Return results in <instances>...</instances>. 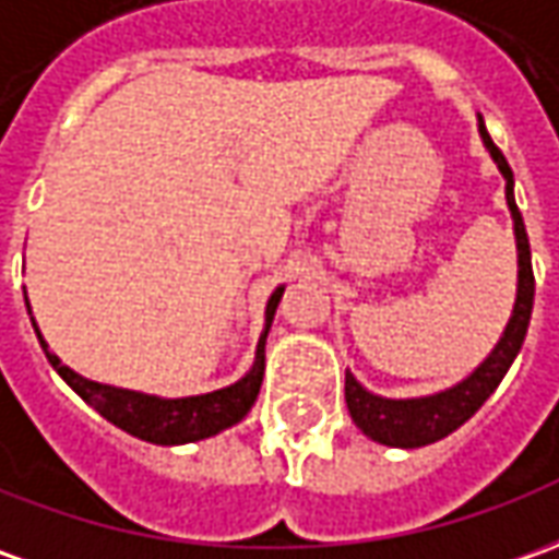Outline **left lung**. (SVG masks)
Instances as JSON below:
<instances>
[{
    "instance_id": "8db88e82",
    "label": "left lung",
    "mask_w": 559,
    "mask_h": 559,
    "mask_svg": "<svg viewBox=\"0 0 559 559\" xmlns=\"http://www.w3.org/2000/svg\"><path fill=\"white\" fill-rule=\"evenodd\" d=\"M478 130L487 152L496 160V167L506 176V200L511 218H514V237H518V301H514V313L508 319L506 334L499 337V344L490 356L480 361L463 383H456L444 392L423 395V399H383V395L365 390L359 380L346 371L349 417L371 441L386 444V448H426V444H435V441L448 438L450 432H456L468 417H475V411L502 383V377L511 368L514 356L521 353L523 337L530 329L536 276H533V258H530V237L523 228L521 210L514 203V173L508 167L506 155L490 140L484 118L478 121Z\"/></svg>"
}]
</instances>
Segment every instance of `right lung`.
I'll return each mask as SVG.
<instances>
[{"mask_svg":"<svg viewBox=\"0 0 559 559\" xmlns=\"http://www.w3.org/2000/svg\"><path fill=\"white\" fill-rule=\"evenodd\" d=\"M280 298H283V288H276L271 301H267V313H264L267 322H264V334H261L255 349V365L249 368V374L237 380L234 386L206 392V395H191V399H157V395H142V392L94 383L87 377L75 374L72 368H67L63 361L53 356L48 344L41 341L36 322H33V329H36L38 344H41L45 356L53 365V371L63 377L84 402L96 407L109 423H115L118 429L136 435L142 441H152V444H188V441L210 438V435L240 423L249 414V407L255 404L261 377H264V341H267V331H271ZM26 310H29V304H26Z\"/></svg>","mask_w":559,"mask_h":559,"instance_id":"obj_1","label":"right lung"}]
</instances>
